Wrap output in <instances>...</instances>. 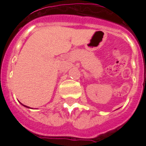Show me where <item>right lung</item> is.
I'll use <instances>...</instances> for the list:
<instances>
[{
	"instance_id": "add662e5",
	"label": "right lung",
	"mask_w": 146,
	"mask_h": 146,
	"mask_svg": "<svg viewBox=\"0 0 146 146\" xmlns=\"http://www.w3.org/2000/svg\"><path fill=\"white\" fill-rule=\"evenodd\" d=\"M23 105L24 107H26V108H29V107H27V106H26V105H24V104H23Z\"/></svg>"
}]
</instances>
